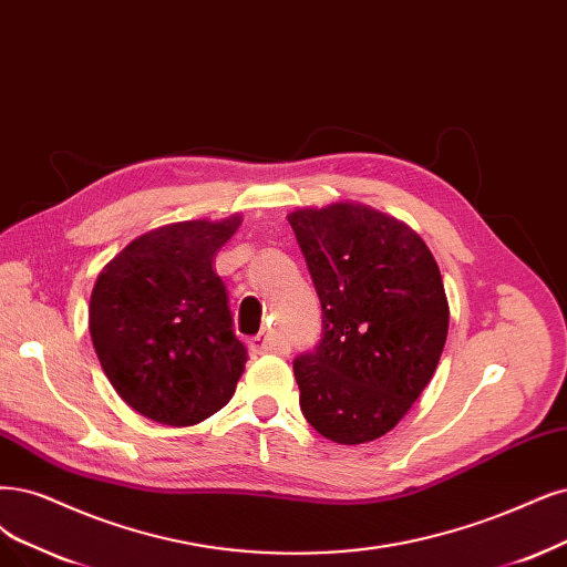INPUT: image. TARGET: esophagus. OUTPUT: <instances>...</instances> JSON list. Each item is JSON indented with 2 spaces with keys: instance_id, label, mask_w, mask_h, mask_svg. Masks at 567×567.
I'll list each match as a JSON object with an SVG mask.
<instances>
[{
  "instance_id": "obj_1",
  "label": "esophagus",
  "mask_w": 567,
  "mask_h": 567,
  "mask_svg": "<svg viewBox=\"0 0 567 567\" xmlns=\"http://www.w3.org/2000/svg\"><path fill=\"white\" fill-rule=\"evenodd\" d=\"M251 350H255L257 354H287L289 352V343L287 339L282 337V331L278 329H266L261 331L259 337L251 341Z\"/></svg>"
}]
</instances>
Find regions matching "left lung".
<instances>
[{
	"mask_svg": "<svg viewBox=\"0 0 567 567\" xmlns=\"http://www.w3.org/2000/svg\"><path fill=\"white\" fill-rule=\"evenodd\" d=\"M322 303V343L295 362L306 421L337 444L388 434L430 383L449 333L444 280L411 226L339 200L287 215Z\"/></svg>",
	"mask_w": 567,
	"mask_h": 567,
	"instance_id": "obj_1",
	"label": "left lung"
}]
</instances>
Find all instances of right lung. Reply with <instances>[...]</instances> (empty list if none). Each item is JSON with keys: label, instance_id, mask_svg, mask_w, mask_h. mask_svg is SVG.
Wrapping results in <instances>:
<instances>
[{"label": "right lung", "instance_id": "right-lung-1", "mask_svg": "<svg viewBox=\"0 0 567 567\" xmlns=\"http://www.w3.org/2000/svg\"><path fill=\"white\" fill-rule=\"evenodd\" d=\"M240 224V215L165 224L100 270L93 348L121 400L150 421L196 425L236 392L247 350L213 264Z\"/></svg>", "mask_w": 567, "mask_h": 567}]
</instances>
